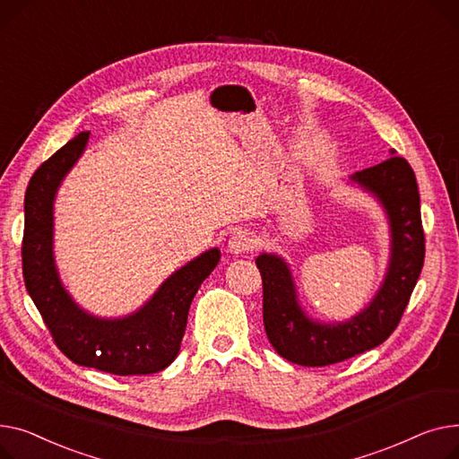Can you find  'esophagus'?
Masks as SVG:
<instances>
[{"instance_id": "1", "label": "esophagus", "mask_w": 459, "mask_h": 459, "mask_svg": "<svg viewBox=\"0 0 459 459\" xmlns=\"http://www.w3.org/2000/svg\"><path fill=\"white\" fill-rule=\"evenodd\" d=\"M228 248L233 254H245V252H252L255 248V237L254 233H250L248 230H237L231 233Z\"/></svg>"}]
</instances>
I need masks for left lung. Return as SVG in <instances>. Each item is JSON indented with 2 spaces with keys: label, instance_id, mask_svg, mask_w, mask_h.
Instances as JSON below:
<instances>
[{
  "label": "left lung",
  "instance_id": "left-lung-1",
  "mask_svg": "<svg viewBox=\"0 0 459 459\" xmlns=\"http://www.w3.org/2000/svg\"><path fill=\"white\" fill-rule=\"evenodd\" d=\"M394 153V152H391ZM376 195L391 222V263L374 300L342 325L309 320L299 302L289 266L261 254L255 264L263 280V325L276 352L304 367H326L382 344L398 326L424 264V230L415 172L403 157H389L352 176Z\"/></svg>",
  "mask_w": 459,
  "mask_h": 459
}]
</instances>
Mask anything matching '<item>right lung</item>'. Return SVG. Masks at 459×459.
Wrapping results in <instances>:
<instances>
[{"mask_svg":"<svg viewBox=\"0 0 459 459\" xmlns=\"http://www.w3.org/2000/svg\"><path fill=\"white\" fill-rule=\"evenodd\" d=\"M79 133L35 170L25 191L22 271L53 342L74 363L117 376L153 374L178 356L188 307L221 252L212 248L172 274L152 300L126 318L103 320L79 309L59 281L53 263V198L66 172L85 150Z\"/></svg>","mask_w":459,"mask_h":459,"instance_id":"1","label":"right lung"}]
</instances>
